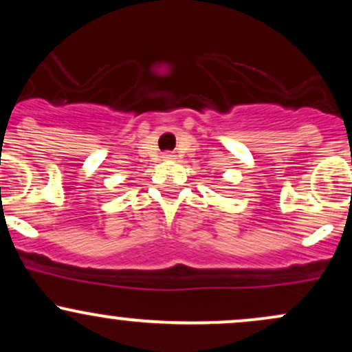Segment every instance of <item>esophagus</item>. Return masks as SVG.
<instances>
[{
    "mask_svg": "<svg viewBox=\"0 0 352 352\" xmlns=\"http://www.w3.org/2000/svg\"><path fill=\"white\" fill-rule=\"evenodd\" d=\"M173 157H175V155H173L172 152H165V153H164V159H168V160H170V159H173Z\"/></svg>",
    "mask_w": 352,
    "mask_h": 352,
    "instance_id": "34e87169",
    "label": "esophagus"
}]
</instances>
